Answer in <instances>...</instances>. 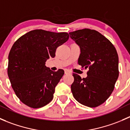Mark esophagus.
<instances>
[{
	"label": "esophagus",
	"mask_w": 130,
	"mask_h": 130,
	"mask_svg": "<svg viewBox=\"0 0 130 130\" xmlns=\"http://www.w3.org/2000/svg\"><path fill=\"white\" fill-rule=\"evenodd\" d=\"M64 70H65V73H71V72H70V70H69V69H64Z\"/></svg>",
	"instance_id": "obj_1"
}]
</instances>
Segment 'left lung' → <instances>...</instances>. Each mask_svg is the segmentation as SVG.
Returning <instances> with one entry per match:
<instances>
[{
  "label": "left lung",
  "instance_id": "left-lung-1",
  "mask_svg": "<svg viewBox=\"0 0 130 130\" xmlns=\"http://www.w3.org/2000/svg\"><path fill=\"white\" fill-rule=\"evenodd\" d=\"M69 34L80 48L78 64L89 69L86 78L73 73L72 92L80 104L98 107L111 95L118 78L117 51L108 39L94 29L85 28Z\"/></svg>",
  "mask_w": 130,
  "mask_h": 130
}]
</instances>
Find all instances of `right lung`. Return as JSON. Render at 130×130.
Here are the masks:
<instances>
[{"mask_svg": "<svg viewBox=\"0 0 130 130\" xmlns=\"http://www.w3.org/2000/svg\"><path fill=\"white\" fill-rule=\"evenodd\" d=\"M69 38L67 32L35 29L14 43L9 54L7 73L15 95L26 106L40 108L52 101L64 70L52 71L45 62L55 57L57 48Z\"/></svg>", "mask_w": 130, "mask_h": 130, "instance_id": "1", "label": "right lung"}]
</instances>
